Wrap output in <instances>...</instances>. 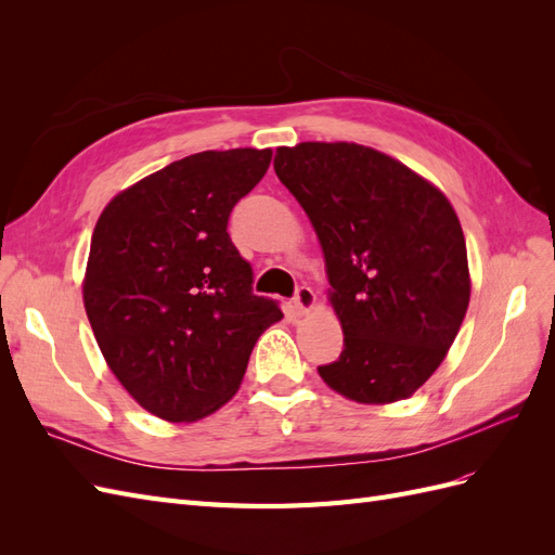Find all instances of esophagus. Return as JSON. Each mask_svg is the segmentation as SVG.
<instances>
[{
    "instance_id": "34e87169",
    "label": "esophagus",
    "mask_w": 555,
    "mask_h": 555,
    "mask_svg": "<svg viewBox=\"0 0 555 555\" xmlns=\"http://www.w3.org/2000/svg\"><path fill=\"white\" fill-rule=\"evenodd\" d=\"M314 300H317V296H314V292L310 287H298L296 294H294V310L298 314H304V312L312 310Z\"/></svg>"
}]
</instances>
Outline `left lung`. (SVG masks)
<instances>
[{
	"label": "left lung",
	"instance_id": "left-lung-1",
	"mask_svg": "<svg viewBox=\"0 0 555 555\" xmlns=\"http://www.w3.org/2000/svg\"><path fill=\"white\" fill-rule=\"evenodd\" d=\"M273 166L322 243L345 333L319 375L367 405L410 398L444 361L469 304L456 210L405 164L357 143L278 147Z\"/></svg>",
	"mask_w": 555,
	"mask_h": 555
}]
</instances>
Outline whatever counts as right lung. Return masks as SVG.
<instances>
[{"label": "right lung", "mask_w": 555, "mask_h": 555, "mask_svg": "<svg viewBox=\"0 0 555 555\" xmlns=\"http://www.w3.org/2000/svg\"><path fill=\"white\" fill-rule=\"evenodd\" d=\"M271 150H206L117 194L94 227L82 300L129 396L166 422H196L238 391L251 347L282 319L251 294L229 215Z\"/></svg>", "instance_id": "obj_1"}]
</instances>
